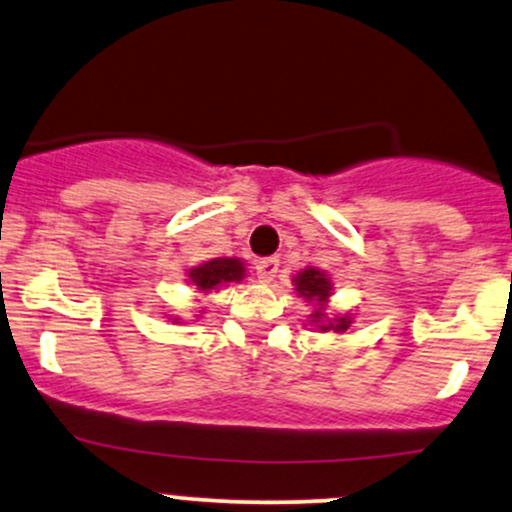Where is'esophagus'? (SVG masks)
I'll return each instance as SVG.
<instances>
[{
  "mask_svg": "<svg viewBox=\"0 0 512 512\" xmlns=\"http://www.w3.org/2000/svg\"><path fill=\"white\" fill-rule=\"evenodd\" d=\"M278 268H280V261L276 256L261 258V261L256 263V276L261 283H271V280L278 276Z\"/></svg>",
  "mask_w": 512,
  "mask_h": 512,
  "instance_id": "obj_1",
  "label": "esophagus"
}]
</instances>
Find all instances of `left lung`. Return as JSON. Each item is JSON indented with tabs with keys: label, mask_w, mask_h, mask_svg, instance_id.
I'll list each match as a JSON object with an SVG mask.
<instances>
[{
	"label": "left lung",
	"mask_w": 512,
	"mask_h": 512,
	"mask_svg": "<svg viewBox=\"0 0 512 512\" xmlns=\"http://www.w3.org/2000/svg\"><path fill=\"white\" fill-rule=\"evenodd\" d=\"M293 283L300 298L320 305L315 312H312V322L317 324L320 332H346V329L351 327L349 315L334 317V320H329V317L324 315V302H327L329 293H332V280L324 276L322 271H317V268H305L300 276H295Z\"/></svg>",
	"instance_id": "8db88e82"
}]
</instances>
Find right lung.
I'll use <instances>...</instances> for the list:
<instances>
[{
	"instance_id": "1",
	"label": "right lung",
	"mask_w": 512,
	"mask_h": 512,
	"mask_svg": "<svg viewBox=\"0 0 512 512\" xmlns=\"http://www.w3.org/2000/svg\"><path fill=\"white\" fill-rule=\"evenodd\" d=\"M241 278H244V263L239 258H212L190 271V283L200 293H210L219 285L239 283Z\"/></svg>"
}]
</instances>
